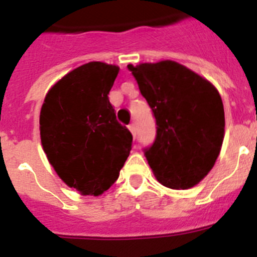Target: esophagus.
Masks as SVG:
<instances>
[{"label": "esophagus", "mask_w": 257, "mask_h": 257, "mask_svg": "<svg viewBox=\"0 0 257 257\" xmlns=\"http://www.w3.org/2000/svg\"><path fill=\"white\" fill-rule=\"evenodd\" d=\"M128 130L131 131V134H133L134 138H135V135H136V130H138V128H136V124H135V123H131L130 126H128Z\"/></svg>", "instance_id": "obj_1"}]
</instances>
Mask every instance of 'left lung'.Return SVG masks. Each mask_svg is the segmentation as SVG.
I'll list each match as a JSON object with an SVG mask.
<instances>
[{
	"mask_svg": "<svg viewBox=\"0 0 257 257\" xmlns=\"http://www.w3.org/2000/svg\"><path fill=\"white\" fill-rule=\"evenodd\" d=\"M127 68L156 118V140L144 149L154 176L171 189L194 187L221 149L225 117L219 91L176 61Z\"/></svg>",
	"mask_w": 257,
	"mask_h": 257,
	"instance_id": "obj_1",
	"label": "left lung"
}]
</instances>
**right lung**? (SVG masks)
Returning <instances> with one entry per match:
<instances>
[{
	"instance_id": "1",
	"label": "right lung",
	"mask_w": 257,
	"mask_h": 257,
	"mask_svg": "<svg viewBox=\"0 0 257 257\" xmlns=\"http://www.w3.org/2000/svg\"><path fill=\"white\" fill-rule=\"evenodd\" d=\"M119 68L91 61L59 79L41 108V143L59 178L83 196H100L118 179L133 135L108 94Z\"/></svg>"
}]
</instances>
